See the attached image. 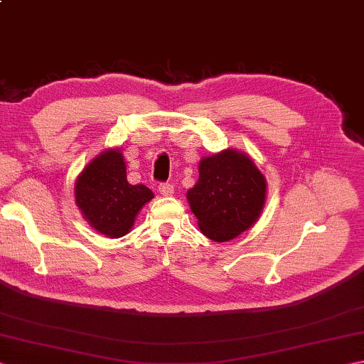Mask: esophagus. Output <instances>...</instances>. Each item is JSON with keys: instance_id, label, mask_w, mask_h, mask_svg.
I'll list each match as a JSON object with an SVG mask.
<instances>
[{"instance_id": "esophagus-1", "label": "esophagus", "mask_w": 364, "mask_h": 364, "mask_svg": "<svg viewBox=\"0 0 364 364\" xmlns=\"http://www.w3.org/2000/svg\"><path fill=\"white\" fill-rule=\"evenodd\" d=\"M158 191H159L161 194L164 196V197H168V196L173 194L175 188H173V184H170V183H161L159 186H158Z\"/></svg>"}]
</instances>
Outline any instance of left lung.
<instances>
[{"mask_svg":"<svg viewBox=\"0 0 364 364\" xmlns=\"http://www.w3.org/2000/svg\"><path fill=\"white\" fill-rule=\"evenodd\" d=\"M198 173L186 197L205 236L231 241L259 219L267 184L250 156L227 149L200 161Z\"/></svg>","mask_w":364,"mask_h":364,"instance_id":"left-lung-1","label":"left lung"}]
</instances>
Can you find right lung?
I'll use <instances>...</instances> for the list:
<instances>
[{
	"label": "right lung",
	"mask_w": 364,
	"mask_h": 364,
	"mask_svg": "<svg viewBox=\"0 0 364 364\" xmlns=\"http://www.w3.org/2000/svg\"><path fill=\"white\" fill-rule=\"evenodd\" d=\"M145 184H129L119 149L98 154L75 183V202L92 228L107 237H122L133 228L137 213L153 198Z\"/></svg>",
	"instance_id": "1"
}]
</instances>
